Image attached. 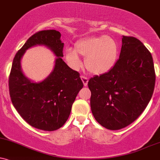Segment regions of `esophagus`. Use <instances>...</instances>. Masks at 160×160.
<instances>
[{"mask_svg": "<svg viewBox=\"0 0 160 160\" xmlns=\"http://www.w3.org/2000/svg\"><path fill=\"white\" fill-rule=\"evenodd\" d=\"M81 78H82V82H83L84 85L85 86V87H86V86L88 85V78H87V77L84 76H81Z\"/></svg>", "mask_w": 160, "mask_h": 160, "instance_id": "1", "label": "esophagus"}]
</instances>
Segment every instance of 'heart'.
Masks as SVG:
<instances>
[{
    "label": "heart",
    "instance_id": "b5f03b06",
    "mask_svg": "<svg viewBox=\"0 0 160 160\" xmlns=\"http://www.w3.org/2000/svg\"><path fill=\"white\" fill-rule=\"evenodd\" d=\"M118 53L117 42L109 36L91 37L80 39L75 44V50L68 48L66 58L74 68L80 66L78 55L85 57L84 66L93 74L108 72L115 63Z\"/></svg>",
    "mask_w": 160,
    "mask_h": 160
}]
</instances>
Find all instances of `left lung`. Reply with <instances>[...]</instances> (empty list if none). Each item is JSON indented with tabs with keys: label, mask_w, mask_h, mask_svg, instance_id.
Masks as SVG:
<instances>
[{
	"label": "left lung",
	"mask_w": 160,
	"mask_h": 160,
	"mask_svg": "<svg viewBox=\"0 0 160 160\" xmlns=\"http://www.w3.org/2000/svg\"><path fill=\"white\" fill-rule=\"evenodd\" d=\"M155 81L149 50L136 37L123 36L119 59L108 72L88 81L96 121L111 130L132 123L151 100Z\"/></svg>",
	"instance_id": "8db88e82"
}]
</instances>
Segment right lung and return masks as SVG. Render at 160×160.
Here are the masks:
<instances>
[{
	"label": "right lung",
	"instance_id": "1",
	"mask_svg": "<svg viewBox=\"0 0 160 160\" xmlns=\"http://www.w3.org/2000/svg\"><path fill=\"white\" fill-rule=\"evenodd\" d=\"M55 30L41 31L32 35L18 51L9 76L11 101L28 124L45 131H54L66 123L78 93L83 88L80 75L62 59L63 43ZM36 44L48 47L57 56L54 70L42 82L33 83L20 69V61L25 51Z\"/></svg>",
	"mask_w": 160,
	"mask_h": 160
}]
</instances>
